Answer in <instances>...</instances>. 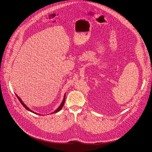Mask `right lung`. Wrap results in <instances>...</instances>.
Wrapping results in <instances>:
<instances>
[{"instance_id": "1", "label": "right lung", "mask_w": 152, "mask_h": 152, "mask_svg": "<svg viewBox=\"0 0 152 152\" xmlns=\"http://www.w3.org/2000/svg\"><path fill=\"white\" fill-rule=\"evenodd\" d=\"M15 95H16V96H17V97L18 98V99L19 100V101H20V102L21 103V104H22L26 109L28 110V111H30V112H31V113H34V114H38V115H41V114H38V113H35V112H34L33 111H32L31 109H29V108L23 103V102L22 101V100H21L16 94H15ZM65 100H66V94H64V99H63V100H62V102H61V103L60 104V105H59V106L57 108V109L56 110H55L53 112H52V113H50V114H54V113H57V112H58V111H59L62 108V106H64V102H65Z\"/></svg>"}]
</instances>
